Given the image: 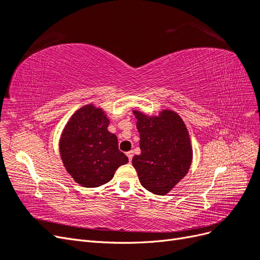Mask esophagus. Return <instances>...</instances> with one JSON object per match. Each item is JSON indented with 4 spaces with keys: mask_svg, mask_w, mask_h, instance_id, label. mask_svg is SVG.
Instances as JSON below:
<instances>
[{
    "mask_svg": "<svg viewBox=\"0 0 260 260\" xmlns=\"http://www.w3.org/2000/svg\"><path fill=\"white\" fill-rule=\"evenodd\" d=\"M127 156H128V158H129V161H131L132 160V157H133V152L132 151L127 152Z\"/></svg>",
    "mask_w": 260,
    "mask_h": 260,
    "instance_id": "1",
    "label": "esophagus"
}]
</instances>
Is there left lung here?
<instances>
[{"instance_id": "left-lung-1", "label": "left lung", "mask_w": 260, "mask_h": 260, "mask_svg": "<svg viewBox=\"0 0 260 260\" xmlns=\"http://www.w3.org/2000/svg\"><path fill=\"white\" fill-rule=\"evenodd\" d=\"M140 133L141 154L132 165L141 184L157 195L167 194L190 169L193 149L185 123L176 112L164 109L158 116L133 111Z\"/></svg>"}]
</instances>
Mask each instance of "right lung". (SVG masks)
Wrapping results in <instances>:
<instances>
[{"mask_svg": "<svg viewBox=\"0 0 260 260\" xmlns=\"http://www.w3.org/2000/svg\"><path fill=\"white\" fill-rule=\"evenodd\" d=\"M109 119L93 104L70 117L59 140V153L68 174L84 187H96L111 181L117 168L128 162L118 148V140L107 130Z\"/></svg>", "mask_w": 260, "mask_h": 260, "instance_id": "add662e5", "label": "right lung"}]
</instances>
